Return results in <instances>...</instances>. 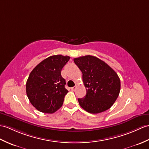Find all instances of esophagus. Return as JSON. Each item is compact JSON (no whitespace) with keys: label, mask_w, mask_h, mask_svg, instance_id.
Here are the masks:
<instances>
[{"label":"esophagus","mask_w":149,"mask_h":149,"mask_svg":"<svg viewBox=\"0 0 149 149\" xmlns=\"http://www.w3.org/2000/svg\"><path fill=\"white\" fill-rule=\"evenodd\" d=\"M77 86H74V87H73V88H71V89H72V91H75V89H77Z\"/></svg>","instance_id":"esophagus-1"}]
</instances>
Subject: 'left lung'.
<instances>
[{
	"mask_svg": "<svg viewBox=\"0 0 149 149\" xmlns=\"http://www.w3.org/2000/svg\"><path fill=\"white\" fill-rule=\"evenodd\" d=\"M74 61L82 72L86 89L84 98L78 99L79 105L91 113L109 109L120 89V79L116 72L105 62L90 55L74 58Z\"/></svg>",
	"mask_w": 149,
	"mask_h": 149,
	"instance_id": "1",
	"label": "left lung"
}]
</instances>
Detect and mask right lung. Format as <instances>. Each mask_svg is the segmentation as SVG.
Returning a JSON list of instances; mask_svg holds the SVG:
<instances>
[{"label": "right lung", "instance_id": "1", "mask_svg": "<svg viewBox=\"0 0 149 149\" xmlns=\"http://www.w3.org/2000/svg\"><path fill=\"white\" fill-rule=\"evenodd\" d=\"M70 56L58 54L45 59L30 72L26 84V92L30 103L39 111L53 113L63 105L65 79L61 72Z\"/></svg>", "mask_w": 149, "mask_h": 149}]
</instances>
